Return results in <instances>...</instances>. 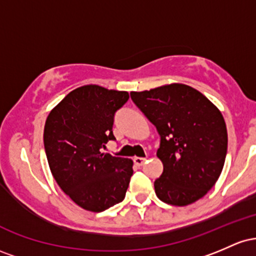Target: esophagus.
<instances>
[{
    "instance_id": "esophagus-1",
    "label": "esophagus",
    "mask_w": 256,
    "mask_h": 256,
    "mask_svg": "<svg viewBox=\"0 0 256 256\" xmlns=\"http://www.w3.org/2000/svg\"><path fill=\"white\" fill-rule=\"evenodd\" d=\"M146 158H140V156H134V162L136 164L137 166H142L143 164H144Z\"/></svg>"
}]
</instances>
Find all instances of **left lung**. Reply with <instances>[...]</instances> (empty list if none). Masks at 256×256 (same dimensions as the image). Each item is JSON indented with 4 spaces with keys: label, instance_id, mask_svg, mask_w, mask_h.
<instances>
[{
    "label": "left lung",
    "instance_id": "obj_1",
    "mask_svg": "<svg viewBox=\"0 0 256 256\" xmlns=\"http://www.w3.org/2000/svg\"><path fill=\"white\" fill-rule=\"evenodd\" d=\"M130 95L161 137L156 156L164 171L154 182L158 198L173 206L204 198L218 180L228 152L222 112L185 84L131 91Z\"/></svg>",
    "mask_w": 256,
    "mask_h": 256
}]
</instances>
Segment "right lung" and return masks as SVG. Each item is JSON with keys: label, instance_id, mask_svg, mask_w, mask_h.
<instances>
[{"label": "right lung", "instance_id": "right-lung-1", "mask_svg": "<svg viewBox=\"0 0 256 256\" xmlns=\"http://www.w3.org/2000/svg\"><path fill=\"white\" fill-rule=\"evenodd\" d=\"M128 100V91L84 85L55 106L46 120L44 149L52 177L83 210L104 212L125 198L134 161L104 152L102 146L116 140L114 114Z\"/></svg>", "mask_w": 256, "mask_h": 256}]
</instances>
